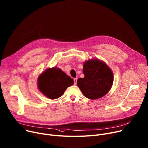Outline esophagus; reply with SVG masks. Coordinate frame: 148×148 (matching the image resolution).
Instances as JSON below:
<instances>
[{
    "mask_svg": "<svg viewBox=\"0 0 148 148\" xmlns=\"http://www.w3.org/2000/svg\"><path fill=\"white\" fill-rule=\"evenodd\" d=\"M77 78H74V79H73V81H74V84H75V85L77 84Z\"/></svg>",
    "mask_w": 148,
    "mask_h": 148,
    "instance_id": "esophagus-1",
    "label": "esophagus"
}]
</instances>
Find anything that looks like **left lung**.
Here are the masks:
<instances>
[{"label":"left lung","instance_id":"1","mask_svg":"<svg viewBox=\"0 0 148 148\" xmlns=\"http://www.w3.org/2000/svg\"><path fill=\"white\" fill-rule=\"evenodd\" d=\"M84 78H79L77 85L84 95L90 99L104 96L113 83V73L109 67L98 59L90 60L84 64Z\"/></svg>","mask_w":148,"mask_h":148}]
</instances>
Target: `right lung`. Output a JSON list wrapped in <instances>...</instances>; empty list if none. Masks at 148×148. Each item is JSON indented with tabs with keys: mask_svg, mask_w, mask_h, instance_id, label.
<instances>
[{
	"mask_svg": "<svg viewBox=\"0 0 148 148\" xmlns=\"http://www.w3.org/2000/svg\"><path fill=\"white\" fill-rule=\"evenodd\" d=\"M73 84L72 78L56 67L45 71L38 79V86L40 91L52 99L62 96L66 89Z\"/></svg>",
	"mask_w": 148,
	"mask_h": 148,
	"instance_id": "1",
	"label": "right lung"
}]
</instances>
